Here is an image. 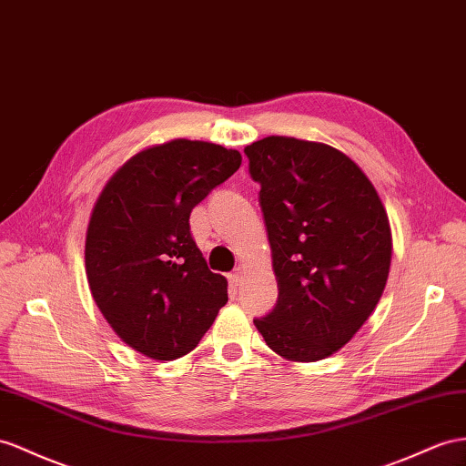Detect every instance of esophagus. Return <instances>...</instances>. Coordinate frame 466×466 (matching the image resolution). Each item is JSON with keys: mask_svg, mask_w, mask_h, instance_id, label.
<instances>
[{"mask_svg": "<svg viewBox=\"0 0 466 466\" xmlns=\"http://www.w3.org/2000/svg\"><path fill=\"white\" fill-rule=\"evenodd\" d=\"M242 279H244V269L242 268H238L236 271H232L228 276V281H230L232 288H238V285L242 283Z\"/></svg>", "mask_w": 466, "mask_h": 466, "instance_id": "34e87169", "label": "esophagus"}]
</instances>
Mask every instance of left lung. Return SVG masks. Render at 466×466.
I'll use <instances>...</instances> for the list:
<instances>
[{
	"label": "left lung",
	"instance_id": "left-lung-1",
	"mask_svg": "<svg viewBox=\"0 0 466 466\" xmlns=\"http://www.w3.org/2000/svg\"><path fill=\"white\" fill-rule=\"evenodd\" d=\"M261 185L278 305L254 325L291 362L350 342L384 293L391 228L374 185L327 143L269 136L244 149Z\"/></svg>",
	"mask_w": 466,
	"mask_h": 466
}]
</instances>
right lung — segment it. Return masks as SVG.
Segmentation results:
<instances>
[{
  "label": "right lung",
  "instance_id": "1",
  "mask_svg": "<svg viewBox=\"0 0 466 466\" xmlns=\"http://www.w3.org/2000/svg\"><path fill=\"white\" fill-rule=\"evenodd\" d=\"M242 165L217 143L171 139L141 149L108 178L90 214L85 264L100 313L127 347L175 360L228 301L190 236L188 217Z\"/></svg>",
  "mask_w": 466,
  "mask_h": 466
}]
</instances>
